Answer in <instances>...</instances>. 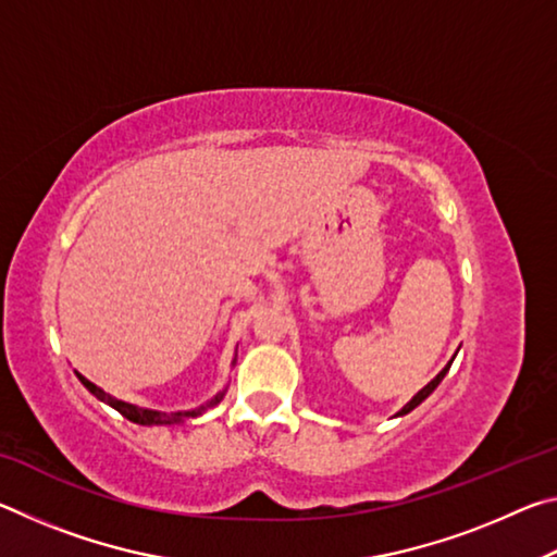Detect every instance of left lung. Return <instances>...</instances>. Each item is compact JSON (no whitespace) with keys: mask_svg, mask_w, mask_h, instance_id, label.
<instances>
[{"mask_svg":"<svg viewBox=\"0 0 557 557\" xmlns=\"http://www.w3.org/2000/svg\"><path fill=\"white\" fill-rule=\"evenodd\" d=\"M451 361H455V358H451ZM451 361L445 366V369H442L437 375H435V379H432L428 385H425V388H422L418 395H414V398L408 403V405H405V408L398 412V414H408L410 410H414V408H418V405L422 403V400H425L428 398V395L432 393V391H435L437 388V385L442 383V379H445V375H447V371H449V366H451Z\"/></svg>","mask_w":557,"mask_h":557,"instance_id":"left-lung-1","label":"left lung"}]
</instances>
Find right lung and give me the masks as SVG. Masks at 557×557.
<instances>
[{"mask_svg": "<svg viewBox=\"0 0 557 557\" xmlns=\"http://www.w3.org/2000/svg\"><path fill=\"white\" fill-rule=\"evenodd\" d=\"M81 383L86 385V388L96 395V398H100L102 403H108L110 408H115L122 418H127L132 422H137V425H174V422H182L186 418H196L201 410H188V412H157V410H145V408H137V405H129V403H122L117 398H112V395H108L106 391H100L96 383H90L88 379H83V375H78ZM223 393L215 395V398L209 403V408L215 403H221Z\"/></svg>", "mask_w": 557, "mask_h": 557, "instance_id": "add662e5", "label": "right lung"}]
</instances>
